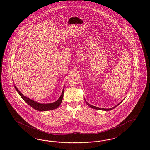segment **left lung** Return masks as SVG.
Returning a JSON list of instances; mask_svg holds the SVG:
<instances>
[{
  "label": "left lung",
  "mask_w": 150,
  "mask_h": 150,
  "mask_svg": "<svg viewBox=\"0 0 150 150\" xmlns=\"http://www.w3.org/2000/svg\"><path fill=\"white\" fill-rule=\"evenodd\" d=\"M122 100L121 101L120 103H119V104H117V105H116L114 107H112V108H100V107H96V106H92V105H90L89 103H88L86 101V100H85V101H86V103L89 106V107H91V108H94V109H96V110H104V111H110V110H112V109H114L115 107H117L119 105H120V103H121V102H122Z\"/></svg>",
  "instance_id": "obj_1"
}]
</instances>
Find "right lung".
I'll use <instances>...</instances> for the list:
<instances>
[{"instance_id":"1","label":"right lung","mask_w":150,"mask_h":150,"mask_svg":"<svg viewBox=\"0 0 150 150\" xmlns=\"http://www.w3.org/2000/svg\"><path fill=\"white\" fill-rule=\"evenodd\" d=\"M14 88L16 89L17 92L20 94V96L25 101V102H26L31 107L34 108V109H35L38 111H49V110H52L56 109L60 106V105L61 104L62 99H63V97H64V86L60 97L58 98V100H57V101L51 103H47V104L40 103H38L33 100L30 99L29 98L26 97V96H23L15 86H14Z\"/></svg>"}]
</instances>
